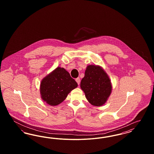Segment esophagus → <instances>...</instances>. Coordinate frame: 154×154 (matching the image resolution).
Wrapping results in <instances>:
<instances>
[{
  "label": "esophagus",
  "instance_id": "34e87169",
  "mask_svg": "<svg viewBox=\"0 0 154 154\" xmlns=\"http://www.w3.org/2000/svg\"><path fill=\"white\" fill-rule=\"evenodd\" d=\"M75 81H76V82H77L78 85H79V84H80V78L78 77V78L75 79Z\"/></svg>",
  "mask_w": 154,
  "mask_h": 154
}]
</instances>
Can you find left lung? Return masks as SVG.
<instances>
[{
  "instance_id": "8db88e82",
  "label": "left lung",
  "mask_w": 154,
  "mask_h": 154,
  "mask_svg": "<svg viewBox=\"0 0 154 154\" xmlns=\"http://www.w3.org/2000/svg\"><path fill=\"white\" fill-rule=\"evenodd\" d=\"M80 87L88 102L95 106H100L105 103L112 89L107 74L102 67L94 65L87 66Z\"/></svg>"
}]
</instances>
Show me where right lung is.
<instances>
[{
  "instance_id": "1",
  "label": "right lung",
  "mask_w": 154,
  "mask_h": 154,
  "mask_svg": "<svg viewBox=\"0 0 154 154\" xmlns=\"http://www.w3.org/2000/svg\"><path fill=\"white\" fill-rule=\"evenodd\" d=\"M78 86L64 68L57 67L41 82L40 94L44 102L51 106L62 102L70 92Z\"/></svg>"
}]
</instances>
